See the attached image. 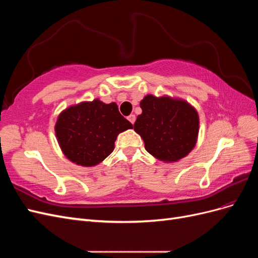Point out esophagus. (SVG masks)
I'll return each instance as SVG.
<instances>
[{
  "instance_id": "obj_1",
  "label": "esophagus",
  "mask_w": 258,
  "mask_h": 258,
  "mask_svg": "<svg viewBox=\"0 0 258 258\" xmlns=\"http://www.w3.org/2000/svg\"><path fill=\"white\" fill-rule=\"evenodd\" d=\"M128 120H129L131 123H135V121H136V115H134V114L129 115V116H128Z\"/></svg>"
}]
</instances>
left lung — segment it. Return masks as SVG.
Listing matches in <instances>:
<instances>
[{
  "instance_id": "1",
  "label": "left lung",
  "mask_w": 258,
  "mask_h": 258,
  "mask_svg": "<svg viewBox=\"0 0 258 258\" xmlns=\"http://www.w3.org/2000/svg\"><path fill=\"white\" fill-rule=\"evenodd\" d=\"M140 106L142 114L134 128L155 158L176 162L192 151L198 140L199 115L190 103L179 98L147 95Z\"/></svg>"
}]
</instances>
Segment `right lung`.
<instances>
[{
    "label": "right lung",
    "mask_w": 258,
    "mask_h": 258,
    "mask_svg": "<svg viewBox=\"0 0 258 258\" xmlns=\"http://www.w3.org/2000/svg\"><path fill=\"white\" fill-rule=\"evenodd\" d=\"M132 128L115 102L106 104L95 99L62 111L54 124V134L62 153L70 161L93 167L114 151L117 136Z\"/></svg>",
    "instance_id": "obj_1"
}]
</instances>
